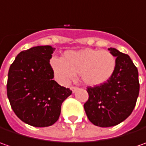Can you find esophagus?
<instances>
[{
  "instance_id": "esophagus-1",
  "label": "esophagus",
  "mask_w": 146,
  "mask_h": 146,
  "mask_svg": "<svg viewBox=\"0 0 146 146\" xmlns=\"http://www.w3.org/2000/svg\"><path fill=\"white\" fill-rule=\"evenodd\" d=\"M70 89H71V91H72L73 93H75L76 90L78 89V87H76V86H71V87H70Z\"/></svg>"
}]
</instances>
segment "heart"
I'll return each mask as SVG.
<instances>
[{
  "label": "heart",
  "mask_w": 146,
  "mask_h": 146,
  "mask_svg": "<svg viewBox=\"0 0 146 146\" xmlns=\"http://www.w3.org/2000/svg\"><path fill=\"white\" fill-rule=\"evenodd\" d=\"M49 62L56 79L64 84L79 73L84 84L98 86L109 80L116 67V58L109 51L89 48L66 51L62 58L53 57Z\"/></svg>",
  "instance_id": "obj_1"
}]
</instances>
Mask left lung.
<instances>
[{"label": "left lung", "mask_w": 146, "mask_h": 146, "mask_svg": "<svg viewBox=\"0 0 146 146\" xmlns=\"http://www.w3.org/2000/svg\"><path fill=\"white\" fill-rule=\"evenodd\" d=\"M108 49L116 57L115 72L106 83L87 88L88 99L84 105L89 121L102 127L125 120L135 108L140 90L138 70L130 57L114 48Z\"/></svg>", "instance_id": "left-lung-1"}]
</instances>
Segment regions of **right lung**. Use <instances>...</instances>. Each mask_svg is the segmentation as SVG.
<instances>
[{"label": "right lung", "mask_w": 146, "mask_h": 146, "mask_svg": "<svg viewBox=\"0 0 146 146\" xmlns=\"http://www.w3.org/2000/svg\"><path fill=\"white\" fill-rule=\"evenodd\" d=\"M54 49L44 45L22 51L9 69L6 86L11 108L31 126L53 125L58 119L62 104L72 93L53 80L49 61Z\"/></svg>", "instance_id": "right-lung-1"}]
</instances>
